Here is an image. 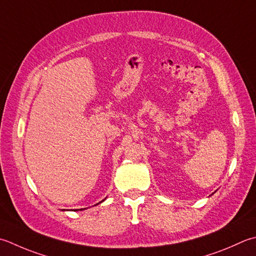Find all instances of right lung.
I'll use <instances>...</instances> for the list:
<instances>
[{
  "label": "right lung",
  "instance_id": "1",
  "mask_svg": "<svg viewBox=\"0 0 256 256\" xmlns=\"http://www.w3.org/2000/svg\"><path fill=\"white\" fill-rule=\"evenodd\" d=\"M103 201H104V200H103Z\"/></svg>",
  "mask_w": 256,
  "mask_h": 256
}]
</instances>
